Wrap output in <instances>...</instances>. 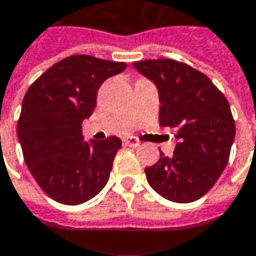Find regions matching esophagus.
<instances>
[{"label":"esophagus","instance_id":"esophagus-1","mask_svg":"<svg viewBox=\"0 0 256 256\" xmlns=\"http://www.w3.org/2000/svg\"><path fill=\"white\" fill-rule=\"evenodd\" d=\"M123 144H124V145H128V146H130V148H136V146H139V145H140L139 139H136V138H133V136H128V138H124V139H123Z\"/></svg>","mask_w":256,"mask_h":256}]
</instances>
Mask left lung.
<instances>
[{
  "label": "left lung",
  "mask_w": 256,
  "mask_h": 256,
  "mask_svg": "<svg viewBox=\"0 0 256 256\" xmlns=\"http://www.w3.org/2000/svg\"><path fill=\"white\" fill-rule=\"evenodd\" d=\"M133 66L155 82L160 126L176 128L178 139L172 156L160 150L156 164L145 168L146 180L168 200L194 202L216 184L228 162L236 133L230 104L206 74L183 61L140 60Z\"/></svg>",
  "instance_id": "left-lung-1"
}]
</instances>
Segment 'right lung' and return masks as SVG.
<instances>
[{
    "mask_svg": "<svg viewBox=\"0 0 256 256\" xmlns=\"http://www.w3.org/2000/svg\"><path fill=\"white\" fill-rule=\"evenodd\" d=\"M126 62L70 56L28 89L17 122L24 162L39 188L64 205H79L106 184L122 146L117 136L83 142L82 122L95 110L96 92Z\"/></svg>",
    "mask_w": 256,
    "mask_h": 256,
    "instance_id": "obj_1",
    "label": "right lung"
}]
</instances>
